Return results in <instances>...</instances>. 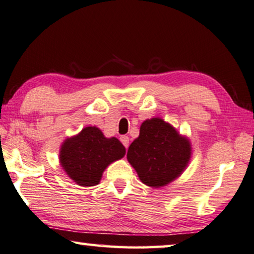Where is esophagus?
I'll return each instance as SVG.
<instances>
[{
    "mask_svg": "<svg viewBox=\"0 0 254 254\" xmlns=\"http://www.w3.org/2000/svg\"><path fill=\"white\" fill-rule=\"evenodd\" d=\"M120 142L124 144L125 147H128V145H129V137L128 136H122L120 137Z\"/></svg>",
    "mask_w": 254,
    "mask_h": 254,
    "instance_id": "obj_1",
    "label": "esophagus"
}]
</instances>
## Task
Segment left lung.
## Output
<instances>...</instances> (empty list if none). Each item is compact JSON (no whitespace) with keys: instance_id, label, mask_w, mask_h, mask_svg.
<instances>
[{"instance_id":"8db88e82","label":"left lung","mask_w":254,"mask_h":254,"mask_svg":"<svg viewBox=\"0 0 254 254\" xmlns=\"http://www.w3.org/2000/svg\"><path fill=\"white\" fill-rule=\"evenodd\" d=\"M191 154L188 137L171 124L154 117L140 125L139 136L128 148L127 160L144 185L162 188L185 172Z\"/></svg>"}]
</instances>
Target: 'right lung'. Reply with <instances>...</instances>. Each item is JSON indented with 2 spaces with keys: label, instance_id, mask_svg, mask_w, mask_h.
<instances>
[{
  "label": "right lung",
  "instance_id": "1",
  "mask_svg": "<svg viewBox=\"0 0 254 254\" xmlns=\"http://www.w3.org/2000/svg\"><path fill=\"white\" fill-rule=\"evenodd\" d=\"M126 154V148L116 137H107L95 126L84 127L66 138L60 149L62 169L81 187L99 185L102 173L112 162Z\"/></svg>",
  "mask_w": 254,
  "mask_h": 254
}]
</instances>
